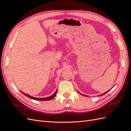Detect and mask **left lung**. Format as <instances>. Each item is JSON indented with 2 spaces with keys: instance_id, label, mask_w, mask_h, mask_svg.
I'll return each instance as SVG.
<instances>
[{
  "instance_id": "1",
  "label": "left lung",
  "mask_w": 131,
  "mask_h": 131,
  "mask_svg": "<svg viewBox=\"0 0 131 131\" xmlns=\"http://www.w3.org/2000/svg\"><path fill=\"white\" fill-rule=\"evenodd\" d=\"M109 91H110V90H109ZM109 91H107V92H105V93H103V94H101V95H100V96H102V95H104V94H106V93H107V92H109ZM78 93H80V94H81V95H83V96H87V95H84V94H81V93H80V92H78Z\"/></svg>"
}]
</instances>
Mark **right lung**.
Returning a JSON list of instances; mask_svg holds the SVG:
<instances>
[{"label":"right lung","mask_w":131,"mask_h":131,"mask_svg":"<svg viewBox=\"0 0 131 131\" xmlns=\"http://www.w3.org/2000/svg\"><path fill=\"white\" fill-rule=\"evenodd\" d=\"M57 91H58V89H57V90H56L55 92V93H54V94H53V95H51V96H48V97H46V98H35V97H33V96H32L29 95H28L27 94H26V93H23L22 92H22V93H23V94H24V95H25L26 96H27V97H28V98H31V99H32L36 100H40V101H43V100H51V99H53V98H54V97L55 96L56 94H57Z\"/></svg>","instance_id":"add662e5"}]
</instances>
